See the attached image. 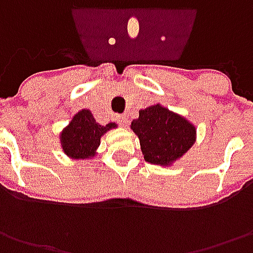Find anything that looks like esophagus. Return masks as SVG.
Wrapping results in <instances>:
<instances>
[{
    "label": "esophagus",
    "mask_w": 253,
    "mask_h": 253,
    "mask_svg": "<svg viewBox=\"0 0 253 253\" xmlns=\"http://www.w3.org/2000/svg\"><path fill=\"white\" fill-rule=\"evenodd\" d=\"M117 121H118V124H120V125H121V126H126V125H128V118H126V117H124V115H118V117H117Z\"/></svg>",
    "instance_id": "34e87169"
}]
</instances>
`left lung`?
<instances>
[{
    "instance_id": "1",
    "label": "left lung",
    "mask_w": 253,
    "mask_h": 253,
    "mask_svg": "<svg viewBox=\"0 0 253 253\" xmlns=\"http://www.w3.org/2000/svg\"><path fill=\"white\" fill-rule=\"evenodd\" d=\"M131 129L139 138L143 159L163 168L173 166L197 139L194 124L161 104L141 110Z\"/></svg>"
}]
</instances>
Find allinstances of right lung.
Segmentation results:
<instances>
[{"mask_svg": "<svg viewBox=\"0 0 253 253\" xmlns=\"http://www.w3.org/2000/svg\"><path fill=\"white\" fill-rule=\"evenodd\" d=\"M118 128L115 122L100 125L90 110L83 108L76 112L70 122L60 131L59 139L63 153L74 161H90L98 153L101 136Z\"/></svg>", "mask_w": 253, "mask_h": 253, "instance_id": "1", "label": "right lung"}]
</instances>
